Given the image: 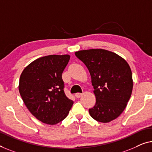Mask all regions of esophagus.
<instances>
[{
  "instance_id": "obj_1",
  "label": "esophagus",
  "mask_w": 152,
  "mask_h": 152,
  "mask_svg": "<svg viewBox=\"0 0 152 152\" xmlns=\"http://www.w3.org/2000/svg\"><path fill=\"white\" fill-rule=\"evenodd\" d=\"M82 95H83V94H81V93H76V94H75L76 97L77 98H80V97H81V96H82Z\"/></svg>"
}]
</instances>
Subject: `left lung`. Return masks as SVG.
I'll use <instances>...</instances> for the list:
<instances>
[{
    "mask_svg": "<svg viewBox=\"0 0 152 152\" xmlns=\"http://www.w3.org/2000/svg\"><path fill=\"white\" fill-rule=\"evenodd\" d=\"M75 54L88 69L94 89L96 104L89 110L90 116L104 123L118 118L133 89L129 64L116 53L103 49L80 50Z\"/></svg>",
    "mask_w": 152,
    "mask_h": 152,
    "instance_id": "1",
    "label": "left lung"
}]
</instances>
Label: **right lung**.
<instances>
[{"mask_svg":"<svg viewBox=\"0 0 152 152\" xmlns=\"http://www.w3.org/2000/svg\"><path fill=\"white\" fill-rule=\"evenodd\" d=\"M70 56L49 55L31 62L23 69L18 89L25 106L38 121L56 125L65 119L73 100L64 92L62 74Z\"/></svg>","mask_w":152,"mask_h":152,"instance_id":"obj_1","label":"right lung"}]
</instances>
